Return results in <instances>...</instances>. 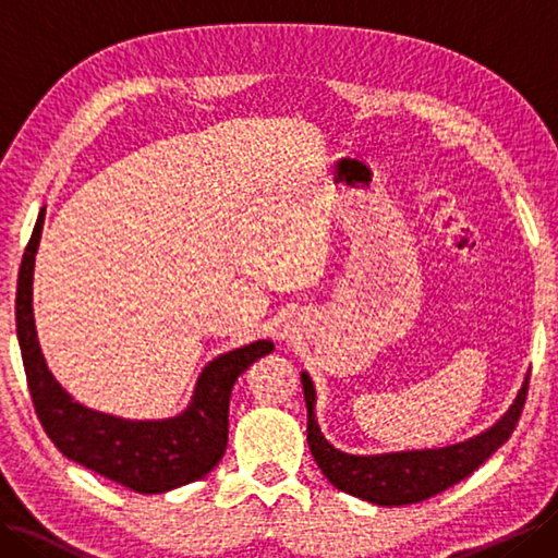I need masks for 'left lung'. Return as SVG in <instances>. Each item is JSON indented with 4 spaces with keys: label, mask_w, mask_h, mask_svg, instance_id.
<instances>
[{
    "label": "left lung",
    "mask_w": 558,
    "mask_h": 558,
    "mask_svg": "<svg viewBox=\"0 0 558 558\" xmlns=\"http://www.w3.org/2000/svg\"><path fill=\"white\" fill-rule=\"evenodd\" d=\"M527 378L515 402L492 429L448 448L410 450V453L386 456H350L330 446L314 417L316 390L310 374H302L306 400V441L328 482L340 492L360 496L378 506H408L420 504L429 496L446 492L453 484L470 477L496 448L511 438L515 424L523 414L527 398Z\"/></svg>",
    "instance_id": "left-lung-1"
}]
</instances>
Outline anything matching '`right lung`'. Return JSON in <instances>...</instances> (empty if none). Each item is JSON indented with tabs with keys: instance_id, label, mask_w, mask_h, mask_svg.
Here are the masks:
<instances>
[{
	"instance_id": "obj_1",
	"label": "right lung",
	"mask_w": 558,
	"mask_h": 558,
	"mask_svg": "<svg viewBox=\"0 0 558 558\" xmlns=\"http://www.w3.org/2000/svg\"><path fill=\"white\" fill-rule=\"evenodd\" d=\"M43 220L45 210L21 258L16 336L33 408L45 434L66 458L138 494L170 492L208 475L228 448V412L236 376L268 354L272 342L256 340L213 360L201 372L192 405L180 417L132 422L78 405L47 372L35 338L31 286Z\"/></svg>"
}]
</instances>
